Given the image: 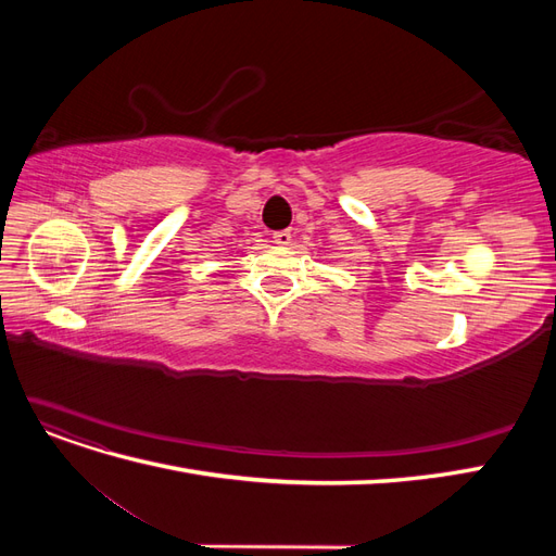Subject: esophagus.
<instances>
[{"label":"esophagus","mask_w":556,"mask_h":556,"mask_svg":"<svg viewBox=\"0 0 556 556\" xmlns=\"http://www.w3.org/2000/svg\"><path fill=\"white\" fill-rule=\"evenodd\" d=\"M274 243L276 245H290L292 243V231L290 229H280L274 233Z\"/></svg>","instance_id":"esophagus-1"}]
</instances>
